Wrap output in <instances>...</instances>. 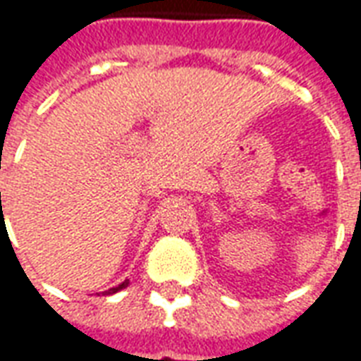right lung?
<instances>
[{
	"label": "right lung",
	"mask_w": 361,
	"mask_h": 361,
	"mask_svg": "<svg viewBox=\"0 0 361 361\" xmlns=\"http://www.w3.org/2000/svg\"><path fill=\"white\" fill-rule=\"evenodd\" d=\"M128 280H124V282L122 283H118V286H116V288H111V290L109 291H103V295H111V293H116V291H120V290H124V288H128Z\"/></svg>",
	"instance_id": "1"
}]
</instances>
